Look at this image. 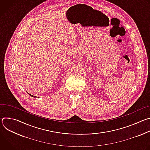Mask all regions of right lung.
<instances>
[{"instance_id": "obj_1", "label": "right lung", "mask_w": 150, "mask_h": 150, "mask_svg": "<svg viewBox=\"0 0 150 150\" xmlns=\"http://www.w3.org/2000/svg\"><path fill=\"white\" fill-rule=\"evenodd\" d=\"M30 95L31 97H35V96H32V95H31V94H30Z\"/></svg>"}]
</instances>
